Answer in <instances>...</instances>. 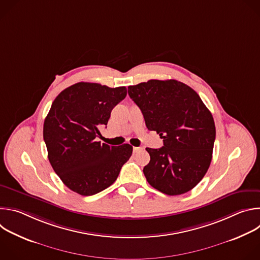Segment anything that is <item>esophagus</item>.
I'll list each match as a JSON object with an SVG mask.
<instances>
[{"mask_svg":"<svg viewBox=\"0 0 260 260\" xmlns=\"http://www.w3.org/2000/svg\"><path fill=\"white\" fill-rule=\"evenodd\" d=\"M140 150H142L141 147H134V152H138Z\"/></svg>","mask_w":260,"mask_h":260,"instance_id":"obj_1","label":"esophagus"}]
</instances>
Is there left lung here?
I'll use <instances>...</instances> for the list:
<instances>
[{"label": "left lung", "mask_w": 260, "mask_h": 260, "mask_svg": "<svg viewBox=\"0 0 260 260\" xmlns=\"http://www.w3.org/2000/svg\"><path fill=\"white\" fill-rule=\"evenodd\" d=\"M147 128L164 140L146 148L150 161L143 169L152 187L168 196L191 190L206 175L216 137L213 116L200 95L177 80H149L128 86Z\"/></svg>", "instance_id": "8db88e82"}]
</instances>
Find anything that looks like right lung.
Listing matches in <instances>:
<instances>
[{"label": "right lung", "mask_w": 260, "mask_h": 260, "mask_svg": "<svg viewBox=\"0 0 260 260\" xmlns=\"http://www.w3.org/2000/svg\"><path fill=\"white\" fill-rule=\"evenodd\" d=\"M125 95L124 86L79 82L53 101L43 138L51 167L72 191L88 197L108 188L132 156L129 144L116 147L95 141L111 111Z\"/></svg>", "instance_id": "right-lung-1"}]
</instances>
